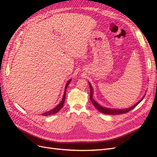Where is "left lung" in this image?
Instances as JSON below:
<instances>
[{
    "label": "left lung",
    "instance_id": "8db88e82",
    "mask_svg": "<svg viewBox=\"0 0 157 157\" xmlns=\"http://www.w3.org/2000/svg\"><path fill=\"white\" fill-rule=\"evenodd\" d=\"M88 83H89L90 88V101H91L93 105L95 107L96 109H97L101 113H104V114H106L116 115V114H122V113H127V112L130 111V110L133 109L134 108H136V107L140 102H141L143 101V98H144V96H145V94H144V95L143 97V98H141V100L139 101L136 104H135L134 105L130 107V108H126V109H114V108H113V109H112V108H105V107H104V106L100 105L97 101H95L94 99V98H93V94H94L93 88H92L91 84H90V82H88Z\"/></svg>",
    "mask_w": 157,
    "mask_h": 157
}]
</instances>
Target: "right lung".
Here are the masks:
<instances>
[{
    "label": "right lung",
    "instance_id": "right-lung-1",
    "mask_svg": "<svg viewBox=\"0 0 157 157\" xmlns=\"http://www.w3.org/2000/svg\"><path fill=\"white\" fill-rule=\"evenodd\" d=\"M71 79H70L68 81L67 84H66L65 86V90H64V93H63V97H62V99L61 101V102L59 104V105H57L55 108L52 109V110L49 111H47V112H45V113H43L42 114L43 116H44V117H46V116H49V115H52V114H54L56 113L59 112L63 107V104H64V102H65V95H66V89H67L69 84L70 83V82L71 81Z\"/></svg>",
    "mask_w": 157,
    "mask_h": 157
}]
</instances>
